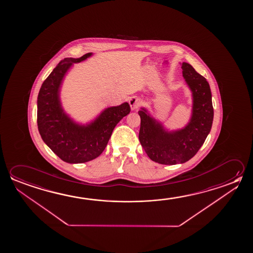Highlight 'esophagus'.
<instances>
[{"instance_id":"1","label":"esophagus","mask_w":253,"mask_h":253,"mask_svg":"<svg viewBox=\"0 0 253 253\" xmlns=\"http://www.w3.org/2000/svg\"><path fill=\"white\" fill-rule=\"evenodd\" d=\"M128 103H129L131 110H136V109L139 108L141 100L140 99H138L137 97H132V98H130L129 100H128Z\"/></svg>"}]
</instances>
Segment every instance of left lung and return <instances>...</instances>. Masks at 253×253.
Masks as SVG:
<instances>
[{"instance_id":"1","label":"left lung","mask_w":253,"mask_h":253,"mask_svg":"<svg viewBox=\"0 0 253 253\" xmlns=\"http://www.w3.org/2000/svg\"><path fill=\"white\" fill-rule=\"evenodd\" d=\"M182 69L193 101L191 120L184 128L169 131L145 108L138 111L141 145L152 161L163 165H174L191 160L203 145L213 120L211 89L207 79L187 62H182Z\"/></svg>"}]
</instances>
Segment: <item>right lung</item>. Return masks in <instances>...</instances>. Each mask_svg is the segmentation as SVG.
<instances>
[{"label":"right lung","mask_w":253,"mask_h":253,"mask_svg":"<svg viewBox=\"0 0 253 253\" xmlns=\"http://www.w3.org/2000/svg\"><path fill=\"white\" fill-rule=\"evenodd\" d=\"M91 53L80 58H65L59 62L42 84L37 100L38 128L43 141L63 162L84 163L100 156L108 145L116 125L130 112L128 102L106 108L86 125L75 123L62 109L60 87L73 63L83 62Z\"/></svg>","instance_id":"right-lung-1"}]
</instances>
